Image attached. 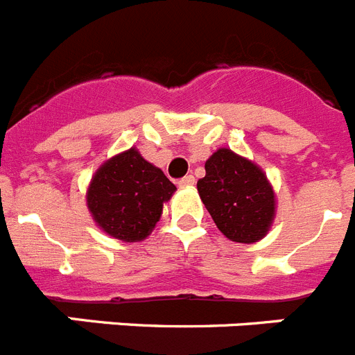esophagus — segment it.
Segmentation results:
<instances>
[{
    "instance_id": "obj_1",
    "label": "esophagus",
    "mask_w": 355,
    "mask_h": 355,
    "mask_svg": "<svg viewBox=\"0 0 355 355\" xmlns=\"http://www.w3.org/2000/svg\"><path fill=\"white\" fill-rule=\"evenodd\" d=\"M178 186H180V187L195 186V177H193V175H186V177L178 180Z\"/></svg>"
}]
</instances>
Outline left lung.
Returning <instances> with one entry per match:
<instances>
[{
	"mask_svg": "<svg viewBox=\"0 0 355 355\" xmlns=\"http://www.w3.org/2000/svg\"><path fill=\"white\" fill-rule=\"evenodd\" d=\"M198 193L223 236L236 243L263 239L275 218V193L257 164L220 148L205 162Z\"/></svg>",
	"mask_w": 355,
	"mask_h": 355,
	"instance_id": "1",
	"label": "left lung"
}]
</instances>
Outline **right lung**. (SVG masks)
Returning a JSON list of instances; mask_svg holds the SVG:
<instances>
[{
  "label": "right lung",
  "instance_id": "add662e5",
  "mask_svg": "<svg viewBox=\"0 0 355 355\" xmlns=\"http://www.w3.org/2000/svg\"><path fill=\"white\" fill-rule=\"evenodd\" d=\"M175 184L130 148L98 168L87 189V207L103 232L125 243L143 241L162 214Z\"/></svg>",
  "mask_w": 355,
  "mask_h": 355
}]
</instances>
